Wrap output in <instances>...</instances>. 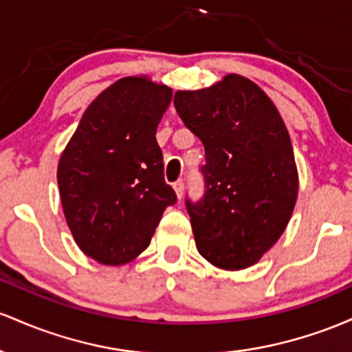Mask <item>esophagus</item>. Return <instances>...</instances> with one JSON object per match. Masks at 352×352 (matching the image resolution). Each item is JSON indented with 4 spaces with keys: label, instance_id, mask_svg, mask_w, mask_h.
<instances>
[{
    "label": "esophagus",
    "instance_id": "esophagus-1",
    "mask_svg": "<svg viewBox=\"0 0 352 352\" xmlns=\"http://www.w3.org/2000/svg\"><path fill=\"white\" fill-rule=\"evenodd\" d=\"M173 188H175V191H176V196L179 197V199H181V196H183V191H184V181H183V179L176 181V183L173 184Z\"/></svg>",
    "mask_w": 352,
    "mask_h": 352
}]
</instances>
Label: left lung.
<instances>
[{"instance_id":"1","label":"left lung","mask_w":352,"mask_h":352,"mask_svg":"<svg viewBox=\"0 0 352 352\" xmlns=\"http://www.w3.org/2000/svg\"><path fill=\"white\" fill-rule=\"evenodd\" d=\"M175 108L204 146L201 199L186 197L196 248L221 270L261 259L289 223L298 169L281 114L258 85L228 74L211 88L177 91Z\"/></svg>"}]
</instances>
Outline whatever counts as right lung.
Wrapping results in <instances>:
<instances>
[{
    "mask_svg": "<svg viewBox=\"0 0 352 352\" xmlns=\"http://www.w3.org/2000/svg\"><path fill=\"white\" fill-rule=\"evenodd\" d=\"M171 100V88L146 78L116 81L88 106L59 157L66 223L98 263L120 266L141 254L177 201L156 141Z\"/></svg>",
    "mask_w": 352,
    "mask_h": 352,
    "instance_id": "right-lung-1",
    "label": "right lung"
}]
</instances>
